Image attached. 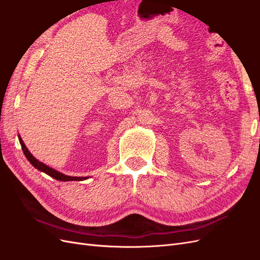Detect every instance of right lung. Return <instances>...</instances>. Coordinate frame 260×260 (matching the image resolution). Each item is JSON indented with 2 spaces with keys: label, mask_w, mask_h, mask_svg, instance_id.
Returning a JSON list of instances; mask_svg holds the SVG:
<instances>
[{
  "label": "right lung",
  "mask_w": 260,
  "mask_h": 260,
  "mask_svg": "<svg viewBox=\"0 0 260 260\" xmlns=\"http://www.w3.org/2000/svg\"><path fill=\"white\" fill-rule=\"evenodd\" d=\"M19 142H20V144H21V148H22V151H23V154H25V156L27 157V159H28V160L30 161V164L32 165V166H35L38 170L43 171V172H45L46 175H49V176H51L52 178L56 179V180H59V181H80V180L86 179V178H84V177H70V176H65V175L60 174V172L52 169L51 167L46 166V165H44L43 162H41V161H39L38 159H36L35 157H34L32 155H31V153L28 151V148L26 147L25 143L22 142V140H21L20 137H19Z\"/></svg>",
  "instance_id": "1"
}]
</instances>
